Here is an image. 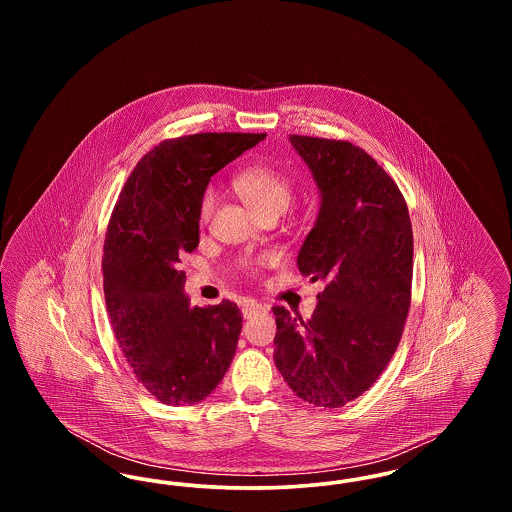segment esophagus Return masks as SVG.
<instances>
[{
	"instance_id": "esophagus-1",
	"label": "esophagus",
	"mask_w": 512,
	"mask_h": 512,
	"mask_svg": "<svg viewBox=\"0 0 512 512\" xmlns=\"http://www.w3.org/2000/svg\"><path fill=\"white\" fill-rule=\"evenodd\" d=\"M267 305H261V303H255V301H245L242 305V313L245 318H253L255 315H265L267 313Z\"/></svg>"
}]
</instances>
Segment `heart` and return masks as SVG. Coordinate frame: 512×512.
<instances>
[{"instance_id": "1", "label": "heart", "mask_w": 512, "mask_h": 512, "mask_svg": "<svg viewBox=\"0 0 512 512\" xmlns=\"http://www.w3.org/2000/svg\"><path fill=\"white\" fill-rule=\"evenodd\" d=\"M232 184H234V190L244 197L245 203L259 217L282 215L292 203V180L270 165H251L244 171L238 172ZM215 205H217V192L213 188H207L199 197V207H197L199 222H207L211 219ZM267 261V257L245 261L244 270L247 274L255 276L267 265Z\"/></svg>"}]
</instances>
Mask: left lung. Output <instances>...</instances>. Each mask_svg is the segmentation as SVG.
<instances>
[{
	"mask_svg": "<svg viewBox=\"0 0 512 512\" xmlns=\"http://www.w3.org/2000/svg\"><path fill=\"white\" fill-rule=\"evenodd\" d=\"M322 194L297 255L326 288L309 320L274 307V363L303 401L338 409L380 378L403 336L413 286V226L395 180L345 140L292 134Z\"/></svg>",
	"mask_w": 512,
	"mask_h": 512,
	"instance_id": "8db88e82",
	"label": "left lung"
}]
</instances>
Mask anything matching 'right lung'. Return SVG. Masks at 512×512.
Listing matches in <instances>:
<instances>
[{
  "instance_id": "1",
  "label": "right lung",
  "mask_w": 512,
  "mask_h": 512,
  "mask_svg": "<svg viewBox=\"0 0 512 512\" xmlns=\"http://www.w3.org/2000/svg\"><path fill=\"white\" fill-rule=\"evenodd\" d=\"M267 134L203 132L165 140L130 172L103 244V293L138 382L165 405L219 386L242 330L236 303L190 307L180 257L199 245V197L211 176Z\"/></svg>"
}]
</instances>
